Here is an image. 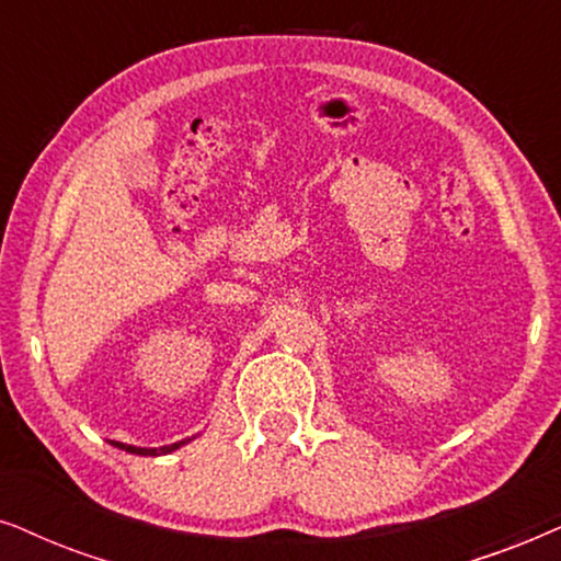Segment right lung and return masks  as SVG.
Listing matches in <instances>:
<instances>
[{
  "instance_id": "add662e5",
  "label": "right lung",
  "mask_w": 561,
  "mask_h": 561,
  "mask_svg": "<svg viewBox=\"0 0 561 561\" xmlns=\"http://www.w3.org/2000/svg\"><path fill=\"white\" fill-rule=\"evenodd\" d=\"M192 438H184V442H176V444H169V446H159V449H146V446H130V444H123V442H112V446H117V449L123 451H130V454H138V457H163V454H171L176 451L179 446L190 444Z\"/></svg>"
}]
</instances>
